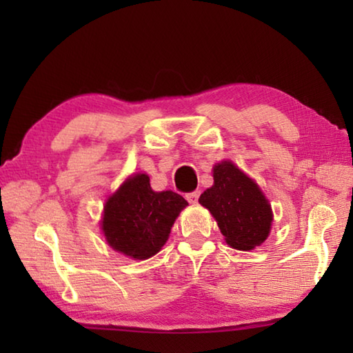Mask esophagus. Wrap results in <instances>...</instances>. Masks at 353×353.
<instances>
[{
    "label": "esophagus",
    "instance_id": "esophagus-1",
    "mask_svg": "<svg viewBox=\"0 0 353 353\" xmlns=\"http://www.w3.org/2000/svg\"><path fill=\"white\" fill-rule=\"evenodd\" d=\"M199 196H201V191L196 190V191H191V193L185 194V198H187V201L190 202V204H198Z\"/></svg>",
    "mask_w": 353,
    "mask_h": 353
}]
</instances>
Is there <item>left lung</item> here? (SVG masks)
<instances>
[{"label": "left lung", "instance_id": "obj_1", "mask_svg": "<svg viewBox=\"0 0 353 353\" xmlns=\"http://www.w3.org/2000/svg\"><path fill=\"white\" fill-rule=\"evenodd\" d=\"M213 181V187L201 194L199 204L216 219L227 244L238 250L260 246L270 235L272 213L259 185L232 162L214 165Z\"/></svg>", "mask_w": 353, "mask_h": 353}]
</instances>
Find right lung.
<instances>
[{
    "label": "right lung",
    "mask_w": 353,
    "mask_h": 353,
    "mask_svg": "<svg viewBox=\"0 0 353 353\" xmlns=\"http://www.w3.org/2000/svg\"><path fill=\"white\" fill-rule=\"evenodd\" d=\"M188 205L174 191H152L149 177L128 179L104 207L103 232L110 246L145 260L162 249L181 210Z\"/></svg>",
    "instance_id": "obj_1"
}]
</instances>
